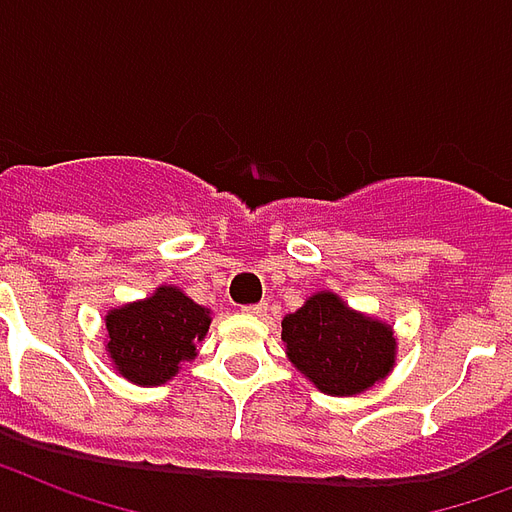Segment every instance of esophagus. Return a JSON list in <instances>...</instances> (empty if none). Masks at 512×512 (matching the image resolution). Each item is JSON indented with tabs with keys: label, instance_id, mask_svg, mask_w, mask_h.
Returning <instances> with one entry per match:
<instances>
[{
	"label": "esophagus",
	"instance_id": "1",
	"mask_svg": "<svg viewBox=\"0 0 512 512\" xmlns=\"http://www.w3.org/2000/svg\"><path fill=\"white\" fill-rule=\"evenodd\" d=\"M242 313H245V315H256V318H267V313H270V307H267V302H259V305L242 307Z\"/></svg>",
	"mask_w": 512,
	"mask_h": 512
}]
</instances>
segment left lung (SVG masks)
Here are the masks:
<instances>
[{
	"mask_svg": "<svg viewBox=\"0 0 512 512\" xmlns=\"http://www.w3.org/2000/svg\"><path fill=\"white\" fill-rule=\"evenodd\" d=\"M288 361L329 397H356L397 364L394 326L353 310L334 291H315L283 321Z\"/></svg>",
	"mask_w": 512,
	"mask_h": 512,
	"instance_id": "obj_1",
	"label": "left lung"
}]
</instances>
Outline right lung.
<instances>
[{
    "mask_svg": "<svg viewBox=\"0 0 512 512\" xmlns=\"http://www.w3.org/2000/svg\"><path fill=\"white\" fill-rule=\"evenodd\" d=\"M210 321V307L164 283L151 297L107 310V359L134 386H164L186 361L197 359V345L205 340Z\"/></svg>",
    "mask_w": 512,
    "mask_h": 512,
    "instance_id": "add662e5",
    "label": "right lung"
}]
</instances>
